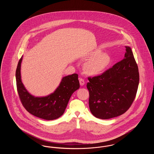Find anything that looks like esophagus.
<instances>
[{
  "label": "esophagus",
  "instance_id": "obj_1",
  "mask_svg": "<svg viewBox=\"0 0 154 154\" xmlns=\"http://www.w3.org/2000/svg\"><path fill=\"white\" fill-rule=\"evenodd\" d=\"M79 81H80V84L81 86H83L85 84V81L82 79H79Z\"/></svg>",
  "mask_w": 154,
  "mask_h": 154
}]
</instances>
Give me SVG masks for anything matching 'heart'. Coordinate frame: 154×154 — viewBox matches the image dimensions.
<instances>
[{
    "mask_svg": "<svg viewBox=\"0 0 154 154\" xmlns=\"http://www.w3.org/2000/svg\"><path fill=\"white\" fill-rule=\"evenodd\" d=\"M101 52L100 50L97 49L87 55L86 58L89 60L84 65V70L88 75H97L102 74L110 66L111 62L110 56Z\"/></svg>",
    "mask_w": 154,
    "mask_h": 154,
    "instance_id": "heart-1",
    "label": "heart"
}]
</instances>
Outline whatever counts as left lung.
I'll list each match as a JSON object with an SVG mask.
<instances>
[{
  "instance_id": "8db88e82",
  "label": "left lung",
  "mask_w": 154,
  "mask_h": 154,
  "mask_svg": "<svg viewBox=\"0 0 154 154\" xmlns=\"http://www.w3.org/2000/svg\"><path fill=\"white\" fill-rule=\"evenodd\" d=\"M124 58L101 75L89 77V107L97 118L107 119L125 113L133 102L139 83L138 66L131 47Z\"/></svg>"
}]
</instances>
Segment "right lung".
Segmentation results:
<instances>
[{
	"label": "right lung",
	"mask_w": 154,
	"mask_h": 154,
	"mask_svg": "<svg viewBox=\"0 0 154 154\" xmlns=\"http://www.w3.org/2000/svg\"><path fill=\"white\" fill-rule=\"evenodd\" d=\"M22 56L16 69L15 77L18 95L23 106L31 114L46 120H54L62 116L72 95L80 88L78 74H73L62 78L56 90L44 97L32 95L21 81V65Z\"/></svg>",
	"instance_id": "add662e5"
}]
</instances>
